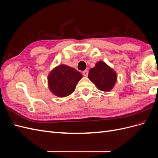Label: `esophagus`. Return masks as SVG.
Listing matches in <instances>:
<instances>
[{
  "label": "esophagus",
  "instance_id": "1",
  "mask_svg": "<svg viewBox=\"0 0 158 158\" xmlns=\"http://www.w3.org/2000/svg\"><path fill=\"white\" fill-rule=\"evenodd\" d=\"M82 74H83V75L84 76H85V77H86V76H88V70H84L83 72H82Z\"/></svg>",
  "mask_w": 158,
  "mask_h": 158
}]
</instances>
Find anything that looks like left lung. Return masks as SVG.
I'll list each match as a JSON object with an SVG mask.
<instances>
[{"mask_svg":"<svg viewBox=\"0 0 158 158\" xmlns=\"http://www.w3.org/2000/svg\"><path fill=\"white\" fill-rule=\"evenodd\" d=\"M88 78L103 92H109L115 84L117 75L113 69L103 61H99L90 69Z\"/></svg>","mask_w":158,"mask_h":158,"instance_id":"1","label":"left lung"}]
</instances>
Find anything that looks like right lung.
<instances>
[{
	"instance_id": "right-lung-1",
	"label": "right lung",
	"mask_w": 158,
	"mask_h": 158,
	"mask_svg": "<svg viewBox=\"0 0 158 158\" xmlns=\"http://www.w3.org/2000/svg\"><path fill=\"white\" fill-rule=\"evenodd\" d=\"M82 74L74 68L59 64L48 75V86L51 92L59 98H64L75 90Z\"/></svg>"
}]
</instances>
